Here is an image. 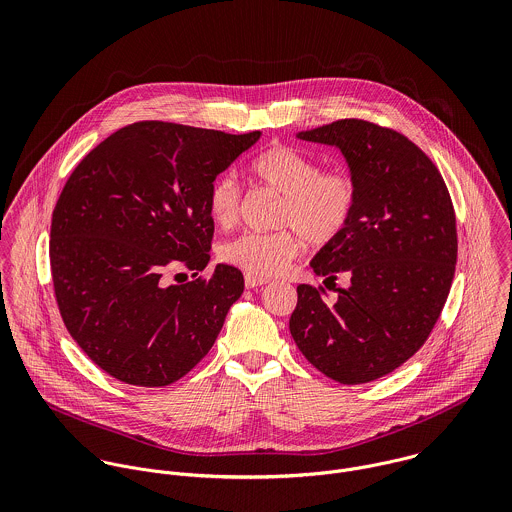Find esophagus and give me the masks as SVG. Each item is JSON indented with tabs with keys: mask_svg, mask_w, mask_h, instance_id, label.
<instances>
[{
	"mask_svg": "<svg viewBox=\"0 0 512 512\" xmlns=\"http://www.w3.org/2000/svg\"><path fill=\"white\" fill-rule=\"evenodd\" d=\"M266 284H268L266 278H260V276H254V274H246V276H244V286H246L248 290L258 288V286H266Z\"/></svg>",
	"mask_w": 512,
	"mask_h": 512,
	"instance_id": "obj_1",
	"label": "esophagus"
}]
</instances>
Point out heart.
<instances>
[{"instance_id": "obj_1", "label": "heart", "mask_w": 512, "mask_h": 512, "mask_svg": "<svg viewBox=\"0 0 512 512\" xmlns=\"http://www.w3.org/2000/svg\"><path fill=\"white\" fill-rule=\"evenodd\" d=\"M252 175L282 195L274 232H244L220 246V260L266 278L284 272L301 248L333 244L351 224L359 203L355 177L345 169H321L311 155L276 144L252 161ZM211 219L230 228L240 217V187L220 175L207 197Z\"/></svg>"}]
</instances>
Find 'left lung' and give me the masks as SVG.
I'll return each instance as SVG.
<instances>
[{
    "mask_svg": "<svg viewBox=\"0 0 512 512\" xmlns=\"http://www.w3.org/2000/svg\"><path fill=\"white\" fill-rule=\"evenodd\" d=\"M297 138L341 149L359 203L311 260L317 276H343L347 288L329 301L321 286H297L290 333L325 376L363 384L406 363L439 319L457 262L451 197L432 159L390 128L349 118Z\"/></svg>",
    "mask_w": 512,
    "mask_h": 512,
    "instance_id": "left-lung-1",
    "label": "left lung"
}]
</instances>
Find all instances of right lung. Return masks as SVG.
<instances>
[{
	"label": "right lung",
	"mask_w": 512,
	"mask_h": 512,
	"mask_svg": "<svg viewBox=\"0 0 512 512\" xmlns=\"http://www.w3.org/2000/svg\"><path fill=\"white\" fill-rule=\"evenodd\" d=\"M258 138L147 120L74 167L51 220L55 297L76 345L116 380L167 386L215 345L242 272L219 264L211 278L173 287L160 276L205 270L209 189Z\"/></svg>",
	"instance_id": "add662e5"
}]
</instances>
